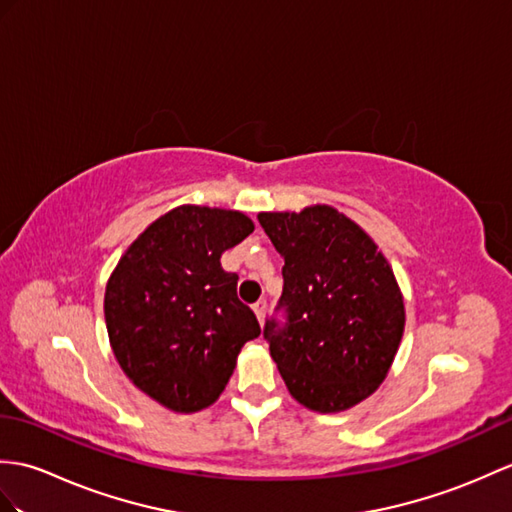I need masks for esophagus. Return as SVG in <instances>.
<instances>
[{
  "mask_svg": "<svg viewBox=\"0 0 512 512\" xmlns=\"http://www.w3.org/2000/svg\"><path fill=\"white\" fill-rule=\"evenodd\" d=\"M266 301H257L255 305H253V312H255V316H257V320H259V325H264V320H266Z\"/></svg>",
  "mask_w": 512,
  "mask_h": 512,
  "instance_id": "1",
  "label": "esophagus"
}]
</instances>
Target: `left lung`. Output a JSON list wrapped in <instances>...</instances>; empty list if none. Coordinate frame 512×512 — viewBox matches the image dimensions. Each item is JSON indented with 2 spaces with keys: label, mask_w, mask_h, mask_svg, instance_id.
Listing matches in <instances>:
<instances>
[{
  "label": "left lung",
  "mask_w": 512,
  "mask_h": 512,
  "mask_svg": "<svg viewBox=\"0 0 512 512\" xmlns=\"http://www.w3.org/2000/svg\"><path fill=\"white\" fill-rule=\"evenodd\" d=\"M257 218L285 261L288 323L264 329L285 386L320 414L358 406L386 379L403 338L395 272L373 237L329 205Z\"/></svg>",
  "instance_id": "8db88e82"
}]
</instances>
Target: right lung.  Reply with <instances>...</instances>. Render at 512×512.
Listing matches in <instances>:
<instances>
[{
	"label": "right lung",
	"instance_id": "1",
	"mask_svg": "<svg viewBox=\"0 0 512 512\" xmlns=\"http://www.w3.org/2000/svg\"><path fill=\"white\" fill-rule=\"evenodd\" d=\"M255 231L242 211L181 205L117 261L104 292L109 342L124 375L174 412L216 403L242 347L261 334L220 257Z\"/></svg>",
	"mask_w": 512,
	"mask_h": 512
}]
</instances>
